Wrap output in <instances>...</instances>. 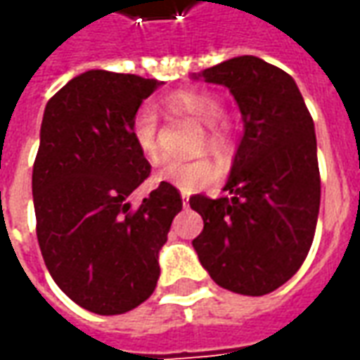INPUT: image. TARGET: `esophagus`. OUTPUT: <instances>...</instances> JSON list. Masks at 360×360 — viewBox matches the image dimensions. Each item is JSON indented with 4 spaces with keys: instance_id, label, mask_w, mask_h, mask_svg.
I'll return each mask as SVG.
<instances>
[{
    "instance_id": "1",
    "label": "esophagus",
    "mask_w": 360,
    "mask_h": 360,
    "mask_svg": "<svg viewBox=\"0 0 360 360\" xmlns=\"http://www.w3.org/2000/svg\"><path fill=\"white\" fill-rule=\"evenodd\" d=\"M181 198H183V206L187 208V206H188V193H181Z\"/></svg>"
}]
</instances>
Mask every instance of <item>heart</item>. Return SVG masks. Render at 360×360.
<instances>
[{"mask_svg":"<svg viewBox=\"0 0 360 360\" xmlns=\"http://www.w3.org/2000/svg\"><path fill=\"white\" fill-rule=\"evenodd\" d=\"M169 115H183L202 123L204 136L198 139L196 148L212 150L216 156L226 158L233 148V131L231 123L221 113L224 105L214 92L208 90H179L173 92L162 102ZM131 136L136 148L148 162H158L162 156L158 142V117L152 110H139L131 123ZM218 177V169L208 158L195 160H165L154 172V183H165L181 191H193L208 185Z\"/></svg>","mask_w":360,"mask_h":360,"instance_id":"heart-1","label":"heart"}]
</instances>
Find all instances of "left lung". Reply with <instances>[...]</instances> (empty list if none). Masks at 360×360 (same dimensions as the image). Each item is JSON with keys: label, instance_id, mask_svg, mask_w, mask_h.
I'll return each instance as SVG.
<instances>
[{"label": "left lung", "instance_id": "8db88e82", "mask_svg": "<svg viewBox=\"0 0 360 360\" xmlns=\"http://www.w3.org/2000/svg\"><path fill=\"white\" fill-rule=\"evenodd\" d=\"M227 86L241 110L243 136L224 185L229 195H195L204 219L193 241L204 270L233 293H271L309 255L320 210L314 121L295 81L255 56L193 75Z\"/></svg>", "mask_w": 360, "mask_h": 360}]
</instances>
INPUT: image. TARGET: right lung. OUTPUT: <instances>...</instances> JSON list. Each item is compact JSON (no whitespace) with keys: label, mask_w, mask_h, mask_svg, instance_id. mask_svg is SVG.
<instances>
[{"label":"right lung","mask_w":360,"mask_h":360,"mask_svg":"<svg viewBox=\"0 0 360 360\" xmlns=\"http://www.w3.org/2000/svg\"><path fill=\"white\" fill-rule=\"evenodd\" d=\"M158 86L156 79L92 69L44 110L32 169L38 245L59 289L103 316L154 293L158 255L183 208L179 191L165 183L136 210L127 202L150 175L131 123Z\"/></svg>","instance_id":"1"}]
</instances>
